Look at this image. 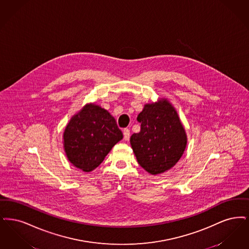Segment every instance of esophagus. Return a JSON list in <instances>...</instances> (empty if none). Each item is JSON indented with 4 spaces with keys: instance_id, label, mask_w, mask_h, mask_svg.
Wrapping results in <instances>:
<instances>
[{
    "instance_id": "obj_1",
    "label": "esophagus",
    "mask_w": 249,
    "mask_h": 249,
    "mask_svg": "<svg viewBox=\"0 0 249 249\" xmlns=\"http://www.w3.org/2000/svg\"><path fill=\"white\" fill-rule=\"evenodd\" d=\"M130 138V131L128 128L124 129V140L125 141H128Z\"/></svg>"
}]
</instances>
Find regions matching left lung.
Masks as SVG:
<instances>
[{
    "mask_svg": "<svg viewBox=\"0 0 249 249\" xmlns=\"http://www.w3.org/2000/svg\"><path fill=\"white\" fill-rule=\"evenodd\" d=\"M137 120L141 131L130 144L141 167L151 175L172 168L183 155L187 134L178 111L167 98L147 103Z\"/></svg>",
    "mask_w": 249,
    "mask_h": 249,
    "instance_id": "obj_1",
    "label": "left lung"
}]
</instances>
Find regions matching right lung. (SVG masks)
I'll list each match as a JSON object with an SVG mask.
<instances>
[{
  "instance_id": "right-lung-1",
  "label": "right lung",
  "mask_w": 249,
  "mask_h": 249,
  "mask_svg": "<svg viewBox=\"0 0 249 249\" xmlns=\"http://www.w3.org/2000/svg\"><path fill=\"white\" fill-rule=\"evenodd\" d=\"M62 139L68 160L84 172H91L123 140V133L107 109L87 103L71 116Z\"/></svg>"
}]
</instances>
